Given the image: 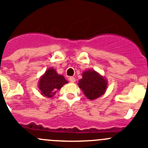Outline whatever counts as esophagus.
Returning a JSON list of instances; mask_svg holds the SVG:
<instances>
[{
    "label": "esophagus",
    "instance_id": "1",
    "mask_svg": "<svg viewBox=\"0 0 148 148\" xmlns=\"http://www.w3.org/2000/svg\"><path fill=\"white\" fill-rule=\"evenodd\" d=\"M69 81H70L71 82H74L76 81V79L74 78V77H69Z\"/></svg>",
    "mask_w": 148,
    "mask_h": 148
}]
</instances>
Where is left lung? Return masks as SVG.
I'll use <instances>...</instances> for the list:
<instances>
[{"label": "left lung", "mask_w": 148, "mask_h": 148, "mask_svg": "<svg viewBox=\"0 0 148 148\" xmlns=\"http://www.w3.org/2000/svg\"><path fill=\"white\" fill-rule=\"evenodd\" d=\"M78 86L88 99L94 100L106 93L108 81L103 76L90 69L83 71L82 78L79 80Z\"/></svg>", "instance_id": "obj_1"}]
</instances>
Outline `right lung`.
<instances>
[{
  "label": "right lung",
  "instance_id": "1",
  "mask_svg": "<svg viewBox=\"0 0 148 148\" xmlns=\"http://www.w3.org/2000/svg\"><path fill=\"white\" fill-rule=\"evenodd\" d=\"M68 81L62 75L58 74L55 69L50 68L47 69L43 75L41 76L38 82V88L40 94L44 97L51 98L58 90L61 88Z\"/></svg>",
  "mask_w": 148,
  "mask_h": 148
}]
</instances>
